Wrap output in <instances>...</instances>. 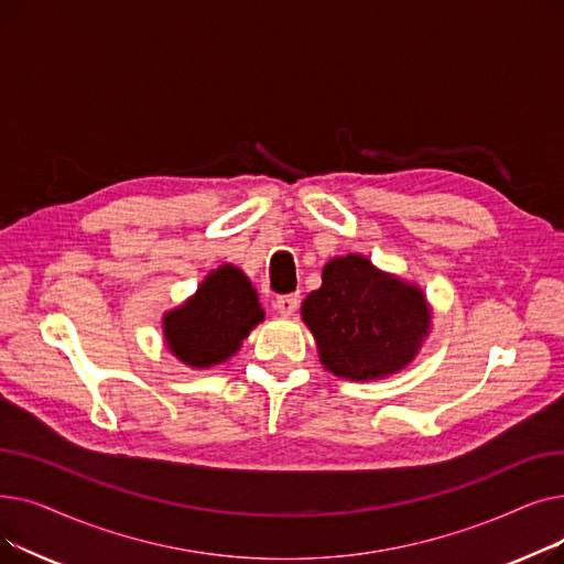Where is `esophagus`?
I'll use <instances>...</instances> for the list:
<instances>
[{"label":"esophagus","mask_w":564,"mask_h":564,"mask_svg":"<svg viewBox=\"0 0 564 564\" xmlns=\"http://www.w3.org/2000/svg\"><path fill=\"white\" fill-rule=\"evenodd\" d=\"M297 304H300L297 294H281V297H276V302H274V308L281 315H292L294 308H297Z\"/></svg>","instance_id":"1"}]
</instances>
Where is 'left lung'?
<instances>
[{
    "instance_id": "left-lung-1",
    "label": "left lung",
    "mask_w": 564,
    "mask_h": 564,
    "mask_svg": "<svg viewBox=\"0 0 564 564\" xmlns=\"http://www.w3.org/2000/svg\"><path fill=\"white\" fill-rule=\"evenodd\" d=\"M324 370L372 381L406 368L430 334L432 311L419 285L404 283L359 256L332 258L322 285L302 304Z\"/></svg>"
}]
</instances>
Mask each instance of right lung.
<instances>
[{
    "mask_svg": "<svg viewBox=\"0 0 564 564\" xmlns=\"http://www.w3.org/2000/svg\"><path fill=\"white\" fill-rule=\"evenodd\" d=\"M264 311L251 281L232 264H221L198 285L194 297L164 315L166 347L189 368L224 364Z\"/></svg>",
    "mask_w": 564,
    "mask_h": 564,
    "instance_id": "obj_1",
    "label": "right lung"
}]
</instances>
